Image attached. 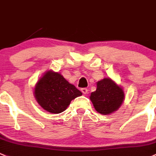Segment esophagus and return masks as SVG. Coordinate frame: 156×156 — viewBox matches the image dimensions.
<instances>
[{
	"label": "esophagus",
	"instance_id": "obj_1",
	"mask_svg": "<svg viewBox=\"0 0 156 156\" xmlns=\"http://www.w3.org/2000/svg\"><path fill=\"white\" fill-rule=\"evenodd\" d=\"M81 91L83 92V94H87V93H88V89H86V88H83V89H81Z\"/></svg>",
	"mask_w": 156,
	"mask_h": 156
}]
</instances>
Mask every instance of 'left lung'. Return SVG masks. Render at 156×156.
Returning a JSON list of instances; mask_svg holds the SVG:
<instances>
[{
    "label": "left lung",
    "instance_id": "8db88e82",
    "mask_svg": "<svg viewBox=\"0 0 156 156\" xmlns=\"http://www.w3.org/2000/svg\"><path fill=\"white\" fill-rule=\"evenodd\" d=\"M125 99L122 87L110 78H104L97 83V89L91 92L90 100L96 111L108 115L116 111Z\"/></svg>",
    "mask_w": 156,
    "mask_h": 156
}]
</instances>
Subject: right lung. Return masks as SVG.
Returning a JSON list of instances; mask_svg holds the SVG:
<instances>
[{"label": "right lung", "mask_w": 156, "mask_h": 156, "mask_svg": "<svg viewBox=\"0 0 156 156\" xmlns=\"http://www.w3.org/2000/svg\"><path fill=\"white\" fill-rule=\"evenodd\" d=\"M82 94L61 73L52 70L46 71L34 88L37 101L45 110L52 113L65 111L72 100Z\"/></svg>", "instance_id": "right-lung-1"}]
</instances>
